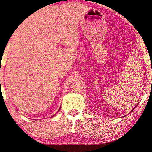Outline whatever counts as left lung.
<instances>
[{"label":"left lung","mask_w":152,"mask_h":152,"mask_svg":"<svg viewBox=\"0 0 152 152\" xmlns=\"http://www.w3.org/2000/svg\"><path fill=\"white\" fill-rule=\"evenodd\" d=\"M135 107H136V106H135V107H134V109H133V110H132V111H131V112H132V111H133V110H134V109H135Z\"/></svg>","instance_id":"obj_1"}]
</instances>
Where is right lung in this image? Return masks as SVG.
Segmentation results:
<instances>
[{"instance_id": "right-lung-1", "label": "right lung", "mask_w": 152, "mask_h": 152, "mask_svg": "<svg viewBox=\"0 0 152 152\" xmlns=\"http://www.w3.org/2000/svg\"><path fill=\"white\" fill-rule=\"evenodd\" d=\"M59 110H58V111H59Z\"/></svg>"}]
</instances>
